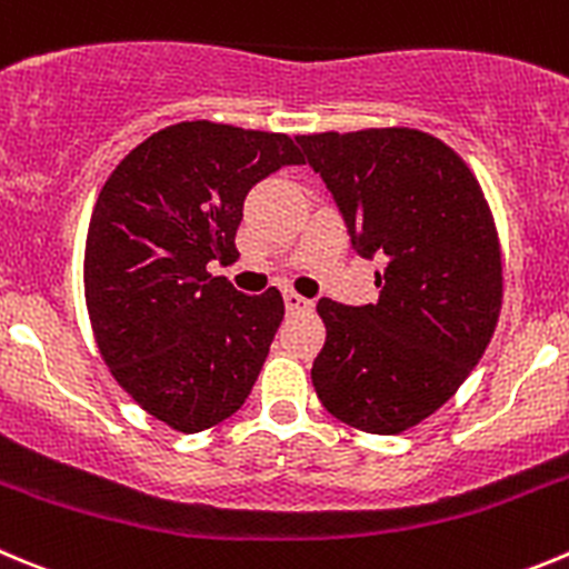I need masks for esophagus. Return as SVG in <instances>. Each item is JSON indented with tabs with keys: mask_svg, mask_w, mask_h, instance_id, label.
<instances>
[{
	"mask_svg": "<svg viewBox=\"0 0 569 569\" xmlns=\"http://www.w3.org/2000/svg\"><path fill=\"white\" fill-rule=\"evenodd\" d=\"M283 300H286V309L289 311H309L311 306H315L311 300H306L302 295H297V291H286Z\"/></svg>",
	"mask_w": 569,
	"mask_h": 569,
	"instance_id": "1",
	"label": "esophagus"
}]
</instances>
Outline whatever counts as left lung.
I'll use <instances>...</instances> for the list:
<instances>
[{
	"mask_svg": "<svg viewBox=\"0 0 569 569\" xmlns=\"http://www.w3.org/2000/svg\"><path fill=\"white\" fill-rule=\"evenodd\" d=\"M362 258L381 254L379 300L317 302L326 345L317 398L362 432L398 435L449 401L475 370L502 309L491 207L460 153L418 129L302 134Z\"/></svg>",
	"mask_w": 569,
	"mask_h": 569,
	"instance_id": "left-lung-1",
	"label": "left lung"
}]
</instances>
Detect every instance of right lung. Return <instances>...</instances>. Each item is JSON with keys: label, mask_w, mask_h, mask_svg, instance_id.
Returning <instances> with one entry per match:
<instances>
[{"label": "right lung", "mask_w": 569, "mask_h": 569, "mask_svg": "<svg viewBox=\"0 0 569 569\" xmlns=\"http://www.w3.org/2000/svg\"><path fill=\"white\" fill-rule=\"evenodd\" d=\"M274 131L184 120L131 148L94 201L83 295L100 357L137 405L177 432L241 410L283 320V297L241 295L210 272L236 263L243 199L283 164Z\"/></svg>", "instance_id": "1"}]
</instances>
